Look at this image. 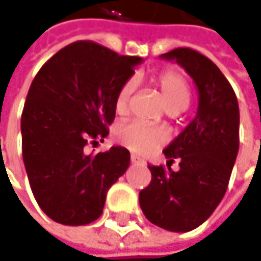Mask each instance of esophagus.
Instances as JSON below:
<instances>
[{"mask_svg":"<svg viewBox=\"0 0 261 261\" xmlns=\"http://www.w3.org/2000/svg\"><path fill=\"white\" fill-rule=\"evenodd\" d=\"M130 162L132 163H144V160L138 158V156H135V154H130Z\"/></svg>","mask_w":261,"mask_h":261,"instance_id":"1","label":"esophagus"}]
</instances>
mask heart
I'll return each mask as SVG.
<instances>
[{
  "label": "heart",
  "mask_w": 261,
  "mask_h": 261,
  "mask_svg": "<svg viewBox=\"0 0 261 261\" xmlns=\"http://www.w3.org/2000/svg\"><path fill=\"white\" fill-rule=\"evenodd\" d=\"M151 83L158 87L159 93L163 99L165 107L169 113H179L187 108L190 102V87L187 80L174 69H163L151 77ZM134 93V82L127 80L121 84L116 99L114 110L119 116H124L129 110V102ZM116 138L137 154H150L168 142V135L163 129L153 127L140 121L126 123L117 127Z\"/></svg>",
  "instance_id": "b5f03b06"
}]
</instances>
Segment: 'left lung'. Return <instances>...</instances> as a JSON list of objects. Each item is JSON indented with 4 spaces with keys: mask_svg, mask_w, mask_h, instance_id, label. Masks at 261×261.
I'll use <instances>...</instances> for the list:
<instances>
[{
    "mask_svg": "<svg viewBox=\"0 0 261 261\" xmlns=\"http://www.w3.org/2000/svg\"><path fill=\"white\" fill-rule=\"evenodd\" d=\"M175 59L199 90L197 114L165 150L168 169L148 165L150 184L140 192L148 221L171 232L200 226L227 190L239 150V105L220 68L197 50L178 47L162 55ZM178 160L180 171L170 165Z\"/></svg>",
    "mask_w": 261,
    "mask_h": 261,
    "instance_id": "8db88e82",
    "label": "left lung"
}]
</instances>
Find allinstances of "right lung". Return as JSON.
<instances>
[{"instance_id":"obj_1","label":"right lung","mask_w":261,"mask_h":261,"mask_svg":"<svg viewBox=\"0 0 261 261\" xmlns=\"http://www.w3.org/2000/svg\"><path fill=\"white\" fill-rule=\"evenodd\" d=\"M138 56L75 41L40 68L22 111V156L29 186L53 221L84 226L102 214L107 192L130 162L123 147L86 154L114 121V99Z\"/></svg>"}]
</instances>
